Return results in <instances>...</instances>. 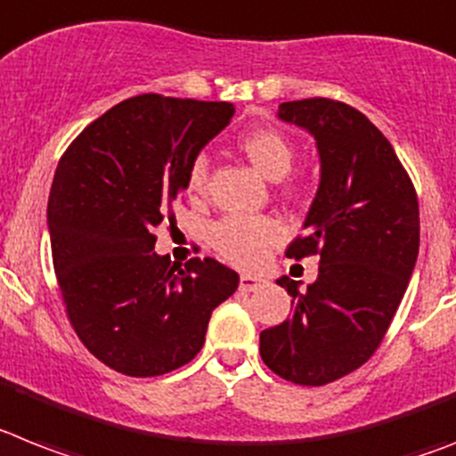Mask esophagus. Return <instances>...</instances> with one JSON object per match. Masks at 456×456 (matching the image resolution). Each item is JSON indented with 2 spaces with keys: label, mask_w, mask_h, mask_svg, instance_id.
Masks as SVG:
<instances>
[{
  "label": "esophagus",
  "mask_w": 456,
  "mask_h": 456,
  "mask_svg": "<svg viewBox=\"0 0 456 456\" xmlns=\"http://www.w3.org/2000/svg\"><path fill=\"white\" fill-rule=\"evenodd\" d=\"M260 286H263V279H260V276H251V274L240 276V288H242L244 293H254V290H258Z\"/></svg>",
  "instance_id": "esophagus-1"
}]
</instances>
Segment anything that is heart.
I'll list each match as a JSON object with an SVG mask.
<instances>
[{
  "label": "heart",
  "mask_w": 456,
  "mask_h": 456,
  "mask_svg": "<svg viewBox=\"0 0 456 456\" xmlns=\"http://www.w3.org/2000/svg\"><path fill=\"white\" fill-rule=\"evenodd\" d=\"M240 150L248 157L260 173L270 180H281L290 173L295 163V147L286 134L279 128H256L242 135ZM209 161L205 154L191 161L186 173L189 193H200L208 186ZM283 231L279 221L272 216H248V214H231L212 225L209 240L214 248L240 267L260 265L270 248L281 242Z\"/></svg>",
  "instance_id": "heart-1"
}]
</instances>
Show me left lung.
I'll return each instance as SVG.
<instances>
[{"label": "left lung", "mask_w": 456, "mask_h": 456, "mask_svg": "<svg viewBox=\"0 0 456 456\" xmlns=\"http://www.w3.org/2000/svg\"><path fill=\"white\" fill-rule=\"evenodd\" d=\"M283 122L316 138L321 186L288 258L318 256L306 290L279 279L293 314L260 332V357L295 385H328L376 353L406 293L419 248L415 186L390 140L334 99L288 101Z\"/></svg>", "instance_id": "left-lung-1"}]
</instances>
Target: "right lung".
<instances>
[{
	"mask_svg": "<svg viewBox=\"0 0 456 456\" xmlns=\"http://www.w3.org/2000/svg\"><path fill=\"white\" fill-rule=\"evenodd\" d=\"M232 103L140 94L89 124L61 154L48 198L53 265L66 316L106 367L161 376L200 353L212 311L240 276L214 258L180 270L154 251L198 151Z\"/></svg>",
	"mask_w": 456,
	"mask_h": 456,
	"instance_id": "right-lung-1",
	"label": "right lung"
}]
</instances>
